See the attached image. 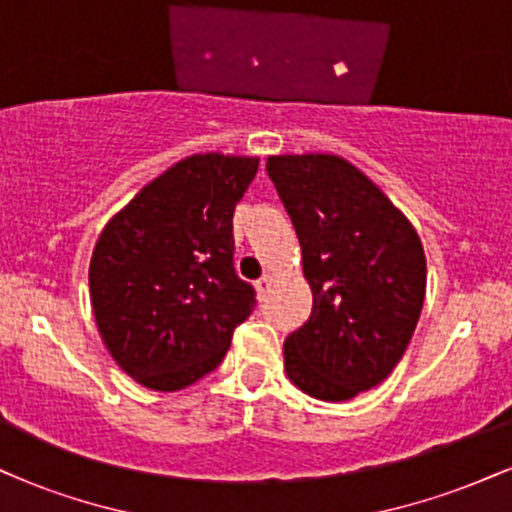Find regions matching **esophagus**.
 Returning <instances> with one entry per match:
<instances>
[{
    "mask_svg": "<svg viewBox=\"0 0 512 512\" xmlns=\"http://www.w3.org/2000/svg\"><path fill=\"white\" fill-rule=\"evenodd\" d=\"M272 284H274V276H272V274H262L260 279L255 281L257 296H264V293H267L269 289H272Z\"/></svg>",
    "mask_w": 512,
    "mask_h": 512,
    "instance_id": "esophagus-1",
    "label": "esophagus"
}]
</instances>
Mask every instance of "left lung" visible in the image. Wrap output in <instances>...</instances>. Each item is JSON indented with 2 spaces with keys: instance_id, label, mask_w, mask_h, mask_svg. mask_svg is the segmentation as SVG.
Segmentation results:
<instances>
[{
  "instance_id": "8db88e82",
  "label": "left lung",
  "mask_w": 512,
  "mask_h": 512,
  "mask_svg": "<svg viewBox=\"0 0 512 512\" xmlns=\"http://www.w3.org/2000/svg\"><path fill=\"white\" fill-rule=\"evenodd\" d=\"M313 289V313L284 342L286 375L305 395L346 402L380 385L407 351L426 296L419 233L342 156H269Z\"/></svg>"
}]
</instances>
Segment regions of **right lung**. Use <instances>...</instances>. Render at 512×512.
Listing matches in <instances>:
<instances>
[{"instance_id":"1","label":"right lung","mask_w":512,"mask_h":512,"mask_svg":"<svg viewBox=\"0 0 512 512\" xmlns=\"http://www.w3.org/2000/svg\"><path fill=\"white\" fill-rule=\"evenodd\" d=\"M257 166L255 156H187L105 223L88 267L93 315L139 385L197 383L255 308V289L233 267V211Z\"/></svg>"}]
</instances>
